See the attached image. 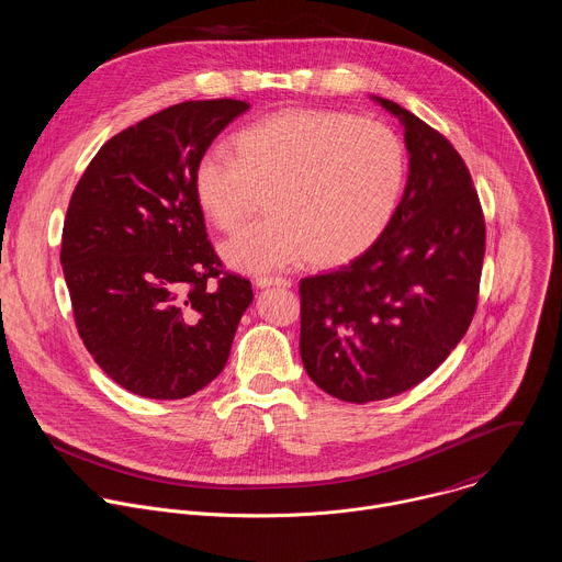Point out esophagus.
<instances>
[{"label": "esophagus", "instance_id": "1", "mask_svg": "<svg viewBox=\"0 0 562 562\" xmlns=\"http://www.w3.org/2000/svg\"><path fill=\"white\" fill-rule=\"evenodd\" d=\"M256 286H258V289H267V286H282V289H289V286H291V280H286V278L260 276V278H256Z\"/></svg>", "mask_w": 562, "mask_h": 562}]
</instances>
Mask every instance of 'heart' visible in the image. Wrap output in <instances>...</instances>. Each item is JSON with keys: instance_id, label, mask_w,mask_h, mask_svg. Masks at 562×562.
Masks as SVG:
<instances>
[{"instance_id": "1", "label": "heart", "mask_w": 562, "mask_h": 562, "mask_svg": "<svg viewBox=\"0 0 562 562\" xmlns=\"http://www.w3.org/2000/svg\"><path fill=\"white\" fill-rule=\"evenodd\" d=\"M405 184V148L384 124L342 111L286 109L206 150L193 171L204 217L235 231L267 198V217L222 243V260L267 273L304 258L338 267L386 228Z\"/></svg>"}]
</instances>
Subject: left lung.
I'll return each mask as SVG.
<instances>
[{
	"label": "left lung",
	"mask_w": 562,
	"mask_h": 562,
	"mask_svg": "<svg viewBox=\"0 0 562 562\" xmlns=\"http://www.w3.org/2000/svg\"><path fill=\"white\" fill-rule=\"evenodd\" d=\"M405 126L409 176L386 228L338 271L300 282V356L345 403L403 393L467 334L485 258V217L451 142L400 104L371 95Z\"/></svg>",
	"instance_id": "8db88e82"
}]
</instances>
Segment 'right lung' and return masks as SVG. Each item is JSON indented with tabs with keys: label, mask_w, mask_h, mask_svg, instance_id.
<instances>
[{
	"label": "right lung",
	"mask_w": 562,
	"mask_h": 562,
	"mask_svg": "<svg viewBox=\"0 0 562 562\" xmlns=\"http://www.w3.org/2000/svg\"><path fill=\"white\" fill-rule=\"evenodd\" d=\"M247 111L243 100L159 111L111 137L72 191L59 262L75 325L100 369L135 395L204 389L254 302L249 280L222 271L193 193L200 157Z\"/></svg>",
	"instance_id": "obj_1"
}]
</instances>
